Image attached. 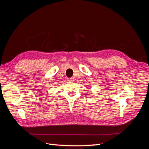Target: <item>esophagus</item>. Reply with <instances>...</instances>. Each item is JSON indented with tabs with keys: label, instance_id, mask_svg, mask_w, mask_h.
Returning <instances> with one entry per match:
<instances>
[{
	"label": "esophagus",
	"instance_id": "esophagus-1",
	"mask_svg": "<svg viewBox=\"0 0 149 149\" xmlns=\"http://www.w3.org/2000/svg\"><path fill=\"white\" fill-rule=\"evenodd\" d=\"M74 78H68V80L69 81H73Z\"/></svg>",
	"mask_w": 149,
	"mask_h": 149
}]
</instances>
